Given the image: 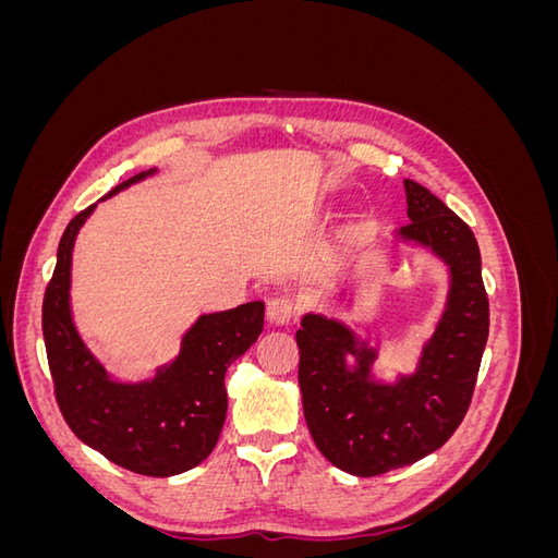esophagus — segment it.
Segmentation results:
<instances>
[{"instance_id": "34e87169", "label": "esophagus", "mask_w": 558, "mask_h": 558, "mask_svg": "<svg viewBox=\"0 0 558 558\" xmlns=\"http://www.w3.org/2000/svg\"><path fill=\"white\" fill-rule=\"evenodd\" d=\"M267 318L272 320L277 326H289L291 320L295 318V305L291 298L286 295H277L267 302Z\"/></svg>"}]
</instances>
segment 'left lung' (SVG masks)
<instances>
[{
  "label": "left lung",
  "instance_id": "8db88e82",
  "mask_svg": "<svg viewBox=\"0 0 558 558\" xmlns=\"http://www.w3.org/2000/svg\"><path fill=\"white\" fill-rule=\"evenodd\" d=\"M410 223L393 240L445 263L449 291L412 375H373L377 347L347 324L305 314L295 332L302 410L318 451L349 475L375 477L440 449L463 421L488 337V298L472 230L442 199L404 179Z\"/></svg>",
  "mask_w": 558,
  "mask_h": 558
}]
</instances>
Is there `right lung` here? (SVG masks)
<instances>
[{
  "instance_id": "obj_1",
  "label": "right lung",
  "mask_w": 558,
  "mask_h": 558,
  "mask_svg": "<svg viewBox=\"0 0 558 558\" xmlns=\"http://www.w3.org/2000/svg\"><path fill=\"white\" fill-rule=\"evenodd\" d=\"M156 170L116 185L102 199ZM97 205L66 226L53 279L44 295V342L66 426L116 465L148 477H172L211 453L226 424V373L263 332L265 302L197 316L183 332L177 359L154 377L121 381L81 340L72 316V253L76 234Z\"/></svg>"
}]
</instances>
